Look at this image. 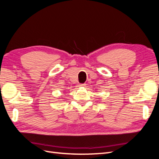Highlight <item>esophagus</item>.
Masks as SVG:
<instances>
[{"mask_svg":"<svg viewBox=\"0 0 159 159\" xmlns=\"http://www.w3.org/2000/svg\"><path fill=\"white\" fill-rule=\"evenodd\" d=\"M85 84H79V86H85Z\"/></svg>","mask_w":159,"mask_h":159,"instance_id":"1","label":"esophagus"}]
</instances>
